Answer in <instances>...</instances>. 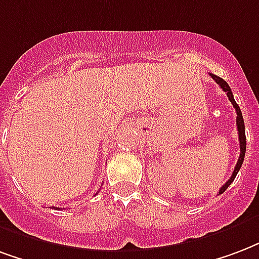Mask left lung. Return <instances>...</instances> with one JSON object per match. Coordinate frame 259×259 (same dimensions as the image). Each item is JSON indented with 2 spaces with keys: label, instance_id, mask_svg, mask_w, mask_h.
I'll return each mask as SVG.
<instances>
[{
  "label": "left lung",
  "instance_id": "8db88e82",
  "mask_svg": "<svg viewBox=\"0 0 259 259\" xmlns=\"http://www.w3.org/2000/svg\"><path fill=\"white\" fill-rule=\"evenodd\" d=\"M210 76H211L214 81L217 82L218 85L221 86V89L225 93H227L228 99H229V101L232 103V105L235 107V110H236V124H237V132H239V143H240V156H239V159H237V163L236 166H235V170H233V173H232L231 178L228 180L227 183L224 184L221 187V189H220V195L221 193H224L225 191H227V188L231 185L232 183H233V180H235V177H236V174L239 173V170H240V167H242L243 164V160H244V155H246V132H244V120H243V115H242V111H240V108H239V105H237V103L235 101V99H233V95H232V91L231 88H229V85H228L227 82L224 81L222 78H220V76L214 75V74H210Z\"/></svg>",
  "mask_w": 259,
  "mask_h": 259
}]
</instances>
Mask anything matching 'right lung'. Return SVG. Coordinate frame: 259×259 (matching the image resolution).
Returning a JSON list of instances; mask_svg holds the SVG:
<instances>
[{"mask_svg":"<svg viewBox=\"0 0 259 259\" xmlns=\"http://www.w3.org/2000/svg\"><path fill=\"white\" fill-rule=\"evenodd\" d=\"M53 208H55V207H53ZM56 210H59V207H56Z\"/></svg>","mask_w":259,"mask_h":259,"instance_id":"obj_1","label":"right lung"}]
</instances>
